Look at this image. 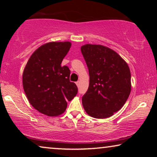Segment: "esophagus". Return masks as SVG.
Instances as JSON below:
<instances>
[{"label":"esophagus","mask_w":157,"mask_h":157,"mask_svg":"<svg viewBox=\"0 0 157 157\" xmlns=\"http://www.w3.org/2000/svg\"><path fill=\"white\" fill-rule=\"evenodd\" d=\"M79 83H80V82H79V81H77V82H76V84L77 85V86H78Z\"/></svg>","instance_id":"34e87169"}]
</instances>
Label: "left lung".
Masks as SVG:
<instances>
[{"label":"left lung","mask_w":157,"mask_h":157,"mask_svg":"<svg viewBox=\"0 0 157 157\" xmlns=\"http://www.w3.org/2000/svg\"><path fill=\"white\" fill-rule=\"evenodd\" d=\"M81 51L90 76L89 89L82 97L84 110L96 119L110 117L123 107L129 96V67L108 47L86 44Z\"/></svg>","instance_id":"left-lung-1"}]
</instances>
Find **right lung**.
<instances>
[{"instance_id":"add662e5","label":"right lung","mask_w":157,"mask_h":157,"mask_svg":"<svg viewBox=\"0 0 157 157\" xmlns=\"http://www.w3.org/2000/svg\"><path fill=\"white\" fill-rule=\"evenodd\" d=\"M71 42H49L34 51L23 73V86L32 106L43 114L56 117L66 111L78 88L71 82L70 70L62 61Z\"/></svg>"}]
</instances>
